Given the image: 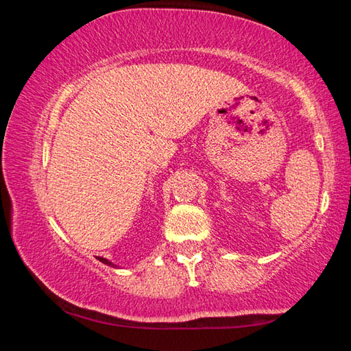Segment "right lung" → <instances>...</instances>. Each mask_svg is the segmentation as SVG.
<instances>
[{
  "label": "right lung",
  "mask_w": 351,
  "mask_h": 351,
  "mask_svg": "<svg viewBox=\"0 0 351 351\" xmlns=\"http://www.w3.org/2000/svg\"><path fill=\"white\" fill-rule=\"evenodd\" d=\"M97 260H99V261H102V263H104V265H106V266H111V268H119L117 265H114V263H112V261L106 260V258H104V257H97Z\"/></svg>",
  "instance_id": "1"
}]
</instances>
